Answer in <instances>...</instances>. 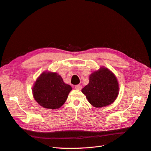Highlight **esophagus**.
I'll list each match as a JSON object with an SVG mask.
<instances>
[{
    "instance_id": "1",
    "label": "esophagus",
    "mask_w": 151,
    "mask_h": 151,
    "mask_svg": "<svg viewBox=\"0 0 151 151\" xmlns=\"http://www.w3.org/2000/svg\"><path fill=\"white\" fill-rule=\"evenodd\" d=\"M75 89L77 90H81L82 89V86L81 85H76L75 86Z\"/></svg>"
}]
</instances>
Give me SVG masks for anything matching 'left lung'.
<instances>
[{
    "label": "left lung",
    "instance_id": "left-lung-1",
    "mask_svg": "<svg viewBox=\"0 0 151 151\" xmlns=\"http://www.w3.org/2000/svg\"><path fill=\"white\" fill-rule=\"evenodd\" d=\"M81 91L91 105L102 108L115 101L119 93V84L116 77L110 70L101 67L91 74L88 84Z\"/></svg>",
    "mask_w": 151,
    "mask_h": 151
}]
</instances>
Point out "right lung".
Returning <instances> with one entry per match:
<instances>
[{
    "label": "right lung",
    "instance_id": "obj_1",
    "mask_svg": "<svg viewBox=\"0 0 151 151\" xmlns=\"http://www.w3.org/2000/svg\"><path fill=\"white\" fill-rule=\"evenodd\" d=\"M72 89L57 72L45 71L35 81L32 92L35 101L41 106L56 109L64 104Z\"/></svg>",
    "mask_w": 151,
    "mask_h": 151
}]
</instances>
